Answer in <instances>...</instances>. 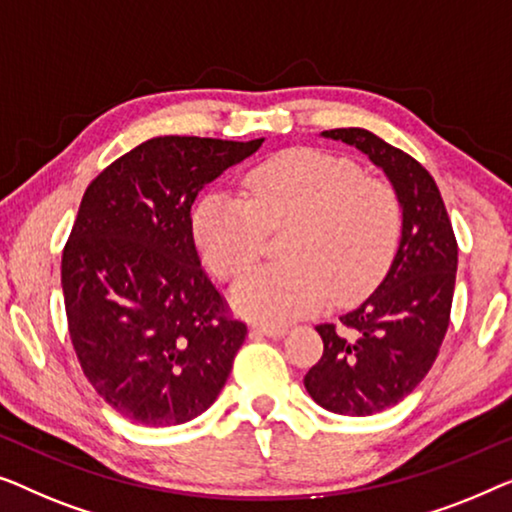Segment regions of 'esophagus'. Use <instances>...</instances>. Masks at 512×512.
Listing matches in <instances>:
<instances>
[{
  "instance_id": "esophagus-1",
  "label": "esophagus",
  "mask_w": 512,
  "mask_h": 512,
  "mask_svg": "<svg viewBox=\"0 0 512 512\" xmlns=\"http://www.w3.org/2000/svg\"><path fill=\"white\" fill-rule=\"evenodd\" d=\"M255 334H262V336H269V338H280L287 334V327H280V325H255L253 327Z\"/></svg>"
}]
</instances>
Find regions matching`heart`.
Returning <instances> with one entry per match:
<instances>
[{"label":"heart","instance_id":"1","mask_svg":"<svg viewBox=\"0 0 512 512\" xmlns=\"http://www.w3.org/2000/svg\"><path fill=\"white\" fill-rule=\"evenodd\" d=\"M394 187L364 176L355 162L292 148L250 169L243 197L208 192L192 211V236L222 280L248 273L266 234L283 232L269 266L234 287L232 304L264 325H285L325 304H350L383 278L401 236Z\"/></svg>","mask_w":512,"mask_h":512}]
</instances>
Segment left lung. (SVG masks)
<instances>
[{
    "mask_svg": "<svg viewBox=\"0 0 512 512\" xmlns=\"http://www.w3.org/2000/svg\"><path fill=\"white\" fill-rule=\"evenodd\" d=\"M362 150L385 171L401 201V239L390 271L338 325H318L325 343L304 385L338 415H373L406 399L436 362L450 325L457 239L436 181L403 150L369 129L322 132Z\"/></svg>",
    "mask_w": 512,
    "mask_h": 512,
    "instance_id": "left-lung-1",
    "label": "left lung"
}]
</instances>
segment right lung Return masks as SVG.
<instances>
[{
  "label": "right lung",
  "mask_w": 512,
  "mask_h": 512,
  "mask_svg": "<svg viewBox=\"0 0 512 512\" xmlns=\"http://www.w3.org/2000/svg\"><path fill=\"white\" fill-rule=\"evenodd\" d=\"M262 143L157 136L83 194L62 253L69 336L85 378L127 420L190 422L227 383L248 327L201 269L190 211Z\"/></svg>",
  "instance_id": "right-lung-1"
}]
</instances>
